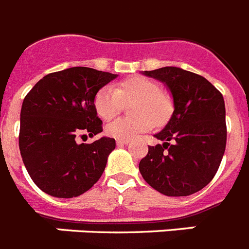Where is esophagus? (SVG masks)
Listing matches in <instances>:
<instances>
[{
    "label": "esophagus",
    "mask_w": 249,
    "mask_h": 249,
    "mask_svg": "<svg viewBox=\"0 0 249 249\" xmlns=\"http://www.w3.org/2000/svg\"><path fill=\"white\" fill-rule=\"evenodd\" d=\"M128 142H129L128 139H117V145H118V146L127 145Z\"/></svg>",
    "instance_id": "1"
}]
</instances>
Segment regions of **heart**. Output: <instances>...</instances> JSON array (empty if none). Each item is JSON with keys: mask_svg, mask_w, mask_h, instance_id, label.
Listing matches in <instances>:
<instances>
[{"mask_svg": "<svg viewBox=\"0 0 249 249\" xmlns=\"http://www.w3.org/2000/svg\"><path fill=\"white\" fill-rule=\"evenodd\" d=\"M129 104L131 117L118 118L109 123L106 132L116 139H132L155 126L166 122L171 112V102L166 93L160 90L155 80L136 75L123 79L112 87H103L95 93L93 104L102 120L109 121L122 109V103Z\"/></svg>", "mask_w": 249, "mask_h": 249, "instance_id": "obj_1", "label": "heart"}]
</instances>
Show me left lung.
<instances>
[{"label": "left lung", "instance_id": "obj_1", "mask_svg": "<svg viewBox=\"0 0 249 249\" xmlns=\"http://www.w3.org/2000/svg\"><path fill=\"white\" fill-rule=\"evenodd\" d=\"M161 80L174 99L173 116L140 161L142 178L167 196H188L207 186L222 162L227 143L222 93L199 74L176 67L145 71Z\"/></svg>", "mask_w": 249, "mask_h": 249}]
</instances>
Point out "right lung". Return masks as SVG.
<instances>
[{
    "mask_svg": "<svg viewBox=\"0 0 249 249\" xmlns=\"http://www.w3.org/2000/svg\"><path fill=\"white\" fill-rule=\"evenodd\" d=\"M116 76L92 68H69L45 75L26 94L18 146L30 178L44 193L79 196L102 176L114 139L78 145L75 137L103 131L93 99Z\"/></svg>",
    "mask_w": 249,
    "mask_h": 249,
    "instance_id": "obj_1",
    "label": "right lung"
}]
</instances>
